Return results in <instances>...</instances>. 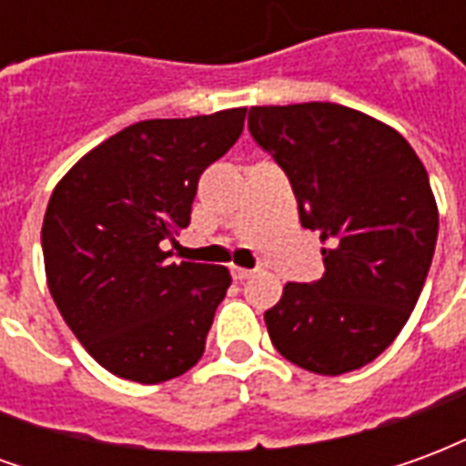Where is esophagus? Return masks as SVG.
Returning a JSON list of instances; mask_svg holds the SVG:
<instances>
[{
	"label": "esophagus",
	"mask_w": 466,
	"mask_h": 466,
	"mask_svg": "<svg viewBox=\"0 0 466 466\" xmlns=\"http://www.w3.org/2000/svg\"><path fill=\"white\" fill-rule=\"evenodd\" d=\"M252 269H244V267H232V277L237 282H242V279H249L252 277Z\"/></svg>",
	"instance_id": "esophagus-1"
}]
</instances>
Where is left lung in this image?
Wrapping results in <instances>:
<instances>
[{
  "label": "left lung",
  "instance_id": "obj_1",
  "mask_svg": "<svg viewBox=\"0 0 466 466\" xmlns=\"http://www.w3.org/2000/svg\"><path fill=\"white\" fill-rule=\"evenodd\" d=\"M249 132L324 244L322 279L287 282L264 312L269 339L314 374L360 370L401 332L430 272L440 212L427 169L390 124L332 102L252 106Z\"/></svg>",
  "mask_w": 466,
  "mask_h": 466
}]
</instances>
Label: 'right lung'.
<instances>
[{"instance_id": "obj_1", "label": "right lung", "mask_w": 466, "mask_h": 466, "mask_svg": "<svg viewBox=\"0 0 466 466\" xmlns=\"http://www.w3.org/2000/svg\"><path fill=\"white\" fill-rule=\"evenodd\" d=\"M247 109L129 124L86 152L46 204L42 252L69 329L106 371L159 384L204 354L227 267L169 262L197 182L229 152Z\"/></svg>"}]
</instances>
